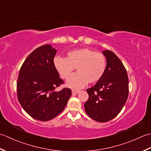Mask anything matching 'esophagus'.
<instances>
[{
	"label": "esophagus",
	"instance_id": "esophagus-1",
	"mask_svg": "<svg viewBox=\"0 0 151 151\" xmlns=\"http://www.w3.org/2000/svg\"><path fill=\"white\" fill-rule=\"evenodd\" d=\"M72 92L73 94H78V93H79V90H74V89H73Z\"/></svg>",
	"mask_w": 151,
	"mask_h": 151
}]
</instances>
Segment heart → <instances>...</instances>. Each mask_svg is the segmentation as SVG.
Masks as SVG:
<instances>
[{
  "instance_id": "obj_1",
  "label": "heart",
  "mask_w": 151,
  "mask_h": 151,
  "mask_svg": "<svg viewBox=\"0 0 151 151\" xmlns=\"http://www.w3.org/2000/svg\"><path fill=\"white\" fill-rule=\"evenodd\" d=\"M53 65L63 79H68L73 70L78 72L68 79V87L74 89L83 88L88 82L94 83L104 76L107 68L106 57L91 49L81 48L68 52L66 58L55 57Z\"/></svg>"
}]
</instances>
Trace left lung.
Instances as JSON below:
<instances>
[{"label":"left lung","instance_id":"8db88e82","mask_svg":"<svg viewBox=\"0 0 151 151\" xmlns=\"http://www.w3.org/2000/svg\"><path fill=\"white\" fill-rule=\"evenodd\" d=\"M107 60L104 76L87 89L88 99L84 107L91 119L100 122L111 121L121 112L128 96V77L121 60L109 50L102 52Z\"/></svg>","mask_w":151,"mask_h":151}]
</instances>
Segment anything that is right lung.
Segmentation results:
<instances>
[{
	"mask_svg": "<svg viewBox=\"0 0 151 151\" xmlns=\"http://www.w3.org/2000/svg\"><path fill=\"white\" fill-rule=\"evenodd\" d=\"M56 53L51 45L36 48L24 61L18 76V100L24 110L38 121H50L59 115L72 95L69 88L55 91L64 84L53 65Z\"/></svg>",
	"mask_w": 151,
	"mask_h": 151,
	"instance_id": "add662e5",
	"label": "right lung"
}]
</instances>
